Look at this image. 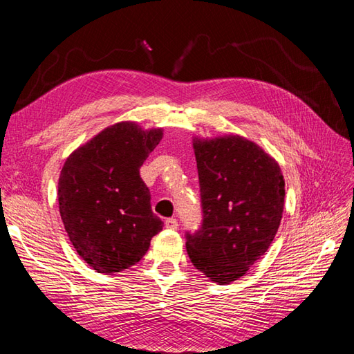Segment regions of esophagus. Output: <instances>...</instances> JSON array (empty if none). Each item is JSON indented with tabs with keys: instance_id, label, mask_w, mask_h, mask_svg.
Masks as SVG:
<instances>
[{
	"instance_id": "1",
	"label": "esophagus",
	"mask_w": 354,
	"mask_h": 354,
	"mask_svg": "<svg viewBox=\"0 0 354 354\" xmlns=\"http://www.w3.org/2000/svg\"><path fill=\"white\" fill-rule=\"evenodd\" d=\"M164 225H165V228H169V230H178V221L173 219V217H170V219H165Z\"/></svg>"
}]
</instances>
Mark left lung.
Instances as JSON below:
<instances>
[{"label":"left lung","mask_w":354,"mask_h":354,"mask_svg":"<svg viewBox=\"0 0 354 354\" xmlns=\"http://www.w3.org/2000/svg\"><path fill=\"white\" fill-rule=\"evenodd\" d=\"M202 223L185 232L193 266L230 284L268 251L280 227L284 179L280 165L239 135L193 140Z\"/></svg>","instance_id":"obj_1"}]
</instances>
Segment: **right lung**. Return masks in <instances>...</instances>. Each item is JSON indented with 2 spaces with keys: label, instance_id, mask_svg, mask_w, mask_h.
I'll list each match as a JSON object with an SVG mask.
<instances>
[{
  "label": "right lung",
  "instance_id": "right-lung-1",
  "mask_svg": "<svg viewBox=\"0 0 354 354\" xmlns=\"http://www.w3.org/2000/svg\"><path fill=\"white\" fill-rule=\"evenodd\" d=\"M162 138V129L109 126L66 158L57 198L65 231L89 266L112 274L138 263L162 230L150 207L140 167Z\"/></svg>",
  "mask_w": 354,
  "mask_h": 354
}]
</instances>
